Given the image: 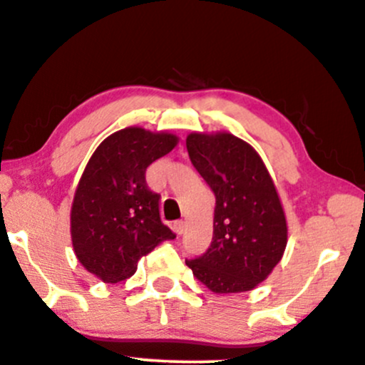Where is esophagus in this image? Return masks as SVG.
I'll return each mask as SVG.
<instances>
[{"label":"esophagus","mask_w":365,"mask_h":365,"mask_svg":"<svg viewBox=\"0 0 365 365\" xmlns=\"http://www.w3.org/2000/svg\"><path fill=\"white\" fill-rule=\"evenodd\" d=\"M173 230H175V234L182 236L183 230H185V222H183V220H177V222H173Z\"/></svg>","instance_id":"obj_1"}]
</instances>
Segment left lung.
Listing matches in <instances>:
<instances>
[{
    "label": "left lung",
    "instance_id": "1",
    "mask_svg": "<svg viewBox=\"0 0 365 365\" xmlns=\"http://www.w3.org/2000/svg\"><path fill=\"white\" fill-rule=\"evenodd\" d=\"M187 151L215 195L210 246L187 266L214 293L249 292L274 269L288 241L273 178L257 151L230 133H192Z\"/></svg>",
    "mask_w": 365,
    "mask_h": 365
}]
</instances>
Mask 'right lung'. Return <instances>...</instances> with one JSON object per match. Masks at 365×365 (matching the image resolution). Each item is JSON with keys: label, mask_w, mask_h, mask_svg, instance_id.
Instances as JSON below:
<instances>
[{"label": "right lung", "mask_w": 365, "mask_h": 365, "mask_svg": "<svg viewBox=\"0 0 365 365\" xmlns=\"http://www.w3.org/2000/svg\"><path fill=\"white\" fill-rule=\"evenodd\" d=\"M177 143L172 133L131 126L106 138L91 156L73 195L71 234L77 259L104 283L133 276L143 256L175 239L145 173Z\"/></svg>", "instance_id": "obj_1"}]
</instances>
